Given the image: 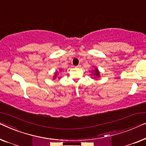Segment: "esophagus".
<instances>
[{
	"mask_svg": "<svg viewBox=\"0 0 146 146\" xmlns=\"http://www.w3.org/2000/svg\"><path fill=\"white\" fill-rule=\"evenodd\" d=\"M76 67H77V68H79V67H81V65H77V66H76Z\"/></svg>",
	"mask_w": 146,
	"mask_h": 146,
	"instance_id": "34e87169",
	"label": "esophagus"
}]
</instances>
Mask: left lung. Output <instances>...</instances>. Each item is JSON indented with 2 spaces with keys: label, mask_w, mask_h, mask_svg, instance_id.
<instances>
[{
  "label": "left lung",
  "mask_w": 146,
  "mask_h": 146,
  "mask_svg": "<svg viewBox=\"0 0 146 146\" xmlns=\"http://www.w3.org/2000/svg\"><path fill=\"white\" fill-rule=\"evenodd\" d=\"M94 75L96 76V77H99V72H98V70L96 68H95V70H94Z\"/></svg>",
  "instance_id": "8db88e82"
}]
</instances>
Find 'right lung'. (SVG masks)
I'll return each mask as SVG.
<instances>
[{
	"label": "right lung",
	"instance_id": "right-lung-1",
	"mask_svg": "<svg viewBox=\"0 0 146 146\" xmlns=\"http://www.w3.org/2000/svg\"><path fill=\"white\" fill-rule=\"evenodd\" d=\"M56 75H57V74H55V78L56 77Z\"/></svg>",
	"mask_w": 146,
	"mask_h": 146
}]
</instances>
